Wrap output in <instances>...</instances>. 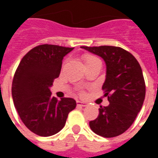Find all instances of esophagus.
Here are the masks:
<instances>
[{
    "label": "esophagus",
    "instance_id": "esophagus-1",
    "mask_svg": "<svg viewBox=\"0 0 158 158\" xmlns=\"http://www.w3.org/2000/svg\"><path fill=\"white\" fill-rule=\"evenodd\" d=\"M76 104H77V106H82V107H85V106H89L87 103H85V102H81V101H77Z\"/></svg>",
    "mask_w": 158,
    "mask_h": 158
}]
</instances>
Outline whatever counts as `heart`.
I'll return each mask as SVG.
<instances>
[{
  "label": "heart",
  "mask_w": 158,
  "mask_h": 158,
  "mask_svg": "<svg viewBox=\"0 0 158 158\" xmlns=\"http://www.w3.org/2000/svg\"><path fill=\"white\" fill-rule=\"evenodd\" d=\"M82 59H83V60H84V63H85V65L90 63V62L94 61V60H98V58L95 57V56H93V55H91V54H84V55L82 56Z\"/></svg>",
  "instance_id": "heart-1"
}]
</instances>
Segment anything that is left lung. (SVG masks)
<instances>
[{
  "label": "left lung",
  "mask_w": 158,
  "mask_h": 158,
  "mask_svg": "<svg viewBox=\"0 0 158 158\" xmlns=\"http://www.w3.org/2000/svg\"><path fill=\"white\" fill-rule=\"evenodd\" d=\"M82 48L105 60L106 76L102 89L110 103L100 106L98 118L89 121V127L100 136H118L130 127L142 109L146 92L142 68L135 56L121 47Z\"/></svg>",
  "instance_id": "8db88e82"
}]
</instances>
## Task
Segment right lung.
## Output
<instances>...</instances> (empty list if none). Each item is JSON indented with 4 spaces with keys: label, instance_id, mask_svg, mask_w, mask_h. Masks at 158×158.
Returning <instances> with one entry per match:
<instances>
[{
    "label": "right lung",
    "instance_id": "obj_1",
    "mask_svg": "<svg viewBox=\"0 0 158 158\" xmlns=\"http://www.w3.org/2000/svg\"><path fill=\"white\" fill-rule=\"evenodd\" d=\"M74 48L40 45L23 57L12 82V98L28 129L40 136L57 134L66 124L76 100L52 97L50 87L60 76L63 57Z\"/></svg>",
    "mask_w": 158,
    "mask_h": 158
}]
</instances>
